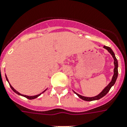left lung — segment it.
<instances>
[{
  "label": "left lung",
  "mask_w": 127,
  "mask_h": 127,
  "mask_svg": "<svg viewBox=\"0 0 127 127\" xmlns=\"http://www.w3.org/2000/svg\"><path fill=\"white\" fill-rule=\"evenodd\" d=\"M103 48L106 49L107 51L109 52L111 55L112 56V57H113V60H114V62H113V63H114V69H113V76L112 77V79H111V81L109 83V85H107V87H105V88L102 91H101L100 93L99 94L97 95H95V96H94V97H85V96H83V95H81L78 94H77L76 93L75 91H74V93L76 94L80 98H81L82 100L85 101H93V100H99V99H100L102 97H104L105 95L107 94V93L109 91L110 89L112 87H113L114 84H115V82H116V80H117V78H118V60L116 59V56H115V54H114V52L113 51V50L111 49L109 47H107V46H104Z\"/></svg>",
  "instance_id": "1"
}]
</instances>
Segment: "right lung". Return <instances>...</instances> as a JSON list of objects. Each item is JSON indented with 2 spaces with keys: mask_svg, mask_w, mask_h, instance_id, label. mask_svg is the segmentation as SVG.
Listing matches in <instances>:
<instances>
[{
  "mask_svg": "<svg viewBox=\"0 0 127 127\" xmlns=\"http://www.w3.org/2000/svg\"><path fill=\"white\" fill-rule=\"evenodd\" d=\"M5 78H6V80H7V82H9V80H8V78H7V76H6V74H5ZM9 86H10V87H11V89H12V90H13V91H14V92L16 93V94H17L18 95H22V96H24V97H27V99H30V100H32V99H35V98H36V97H38V96H40V95L42 94V93H44V92H45V91H46L47 89H46L45 91H42V93H40V94L36 95H27L21 94L20 93H19L18 91H16V89H14V87H12V86H11V85H10V83H9Z\"/></svg>",
  "mask_w": 127,
  "mask_h": 127,
  "instance_id": "right-lung-1",
  "label": "right lung"
}]
</instances>
